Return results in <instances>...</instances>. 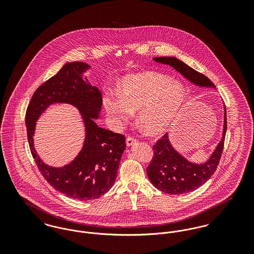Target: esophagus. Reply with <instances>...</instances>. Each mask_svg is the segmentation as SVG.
<instances>
[{
    "instance_id": "34e87169",
    "label": "esophagus",
    "mask_w": 254,
    "mask_h": 254,
    "mask_svg": "<svg viewBox=\"0 0 254 254\" xmlns=\"http://www.w3.org/2000/svg\"><path fill=\"white\" fill-rule=\"evenodd\" d=\"M136 142H137V139H136L135 137H133V136H128V137L127 138V146H131V145H134Z\"/></svg>"
}]
</instances>
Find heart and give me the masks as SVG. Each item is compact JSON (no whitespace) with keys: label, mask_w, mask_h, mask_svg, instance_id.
Listing matches in <instances>:
<instances>
[{"label":"heart","mask_w":254,"mask_h":254,"mask_svg":"<svg viewBox=\"0 0 254 254\" xmlns=\"http://www.w3.org/2000/svg\"><path fill=\"white\" fill-rule=\"evenodd\" d=\"M186 100L184 85L155 72L133 74L122 80L119 97L104 98L107 112L118 124L128 121L139 109V122L146 132L166 131Z\"/></svg>","instance_id":"b5f03b06"}]
</instances>
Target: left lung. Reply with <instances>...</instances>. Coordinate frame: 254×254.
I'll return each instance as SVG.
<instances>
[{"mask_svg": "<svg viewBox=\"0 0 254 254\" xmlns=\"http://www.w3.org/2000/svg\"><path fill=\"white\" fill-rule=\"evenodd\" d=\"M154 61L169 64L181 73L190 82L198 86L215 87L214 84L204 74L198 72L175 57H157ZM227 132V111L225 108L223 136L215 150L204 164H194L182 156L169 142L166 133L153 145L154 155L146 168V173L152 185L166 193L184 194L200 188L207 181L217 169L223 152Z\"/></svg>", "mask_w": 254, "mask_h": 254, "instance_id": "left-lung-1", "label": "left lung"}]
</instances>
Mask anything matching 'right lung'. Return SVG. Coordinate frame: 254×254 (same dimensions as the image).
<instances>
[{"instance_id": "obj_1", "label": "right lung", "mask_w": 254, "mask_h": 254, "mask_svg": "<svg viewBox=\"0 0 254 254\" xmlns=\"http://www.w3.org/2000/svg\"><path fill=\"white\" fill-rule=\"evenodd\" d=\"M90 65L82 62L66 63L34 92L25 113L27 139L37 167L56 190L73 199L90 201L108 192L116 180L126 138L98 127L102 94L87 79H83ZM57 102L72 104L82 115L86 138L82 150L71 163L62 168L45 164L37 156L33 136L37 118L49 105Z\"/></svg>"}]
</instances>
